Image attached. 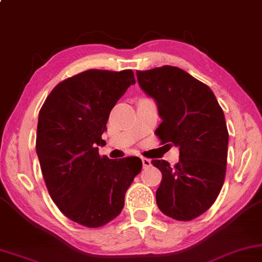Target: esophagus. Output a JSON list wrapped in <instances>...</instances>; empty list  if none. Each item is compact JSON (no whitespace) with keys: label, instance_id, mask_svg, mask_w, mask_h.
<instances>
[{"label":"esophagus","instance_id":"esophagus-1","mask_svg":"<svg viewBox=\"0 0 262 262\" xmlns=\"http://www.w3.org/2000/svg\"><path fill=\"white\" fill-rule=\"evenodd\" d=\"M141 160H142V165H144V167H149L152 165L151 160L147 159V158H144V157H142Z\"/></svg>","mask_w":262,"mask_h":262}]
</instances>
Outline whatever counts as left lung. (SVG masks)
<instances>
[{"mask_svg":"<svg viewBox=\"0 0 262 262\" xmlns=\"http://www.w3.org/2000/svg\"><path fill=\"white\" fill-rule=\"evenodd\" d=\"M137 76L162 118L157 137L180 149L175 166L152 160L163 175L157 205L167 217L191 221L212 206L224 183L229 144L224 113L210 87L181 68L164 66L138 71Z\"/></svg>","mask_w":262,"mask_h":262,"instance_id":"left-lung-1","label":"left lung"}]
</instances>
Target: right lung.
Masks as SVG:
<instances>
[{
  "mask_svg": "<svg viewBox=\"0 0 262 262\" xmlns=\"http://www.w3.org/2000/svg\"><path fill=\"white\" fill-rule=\"evenodd\" d=\"M133 71L90 69L58 83L39 111L36 149L49 194L66 217L87 228L121 213L141 171L139 157H100L110 111L134 85Z\"/></svg>",
  "mask_w": 262,
  "mask_h": 262,
  "instance_id": "obj_1",
  "label": "right lung"
}]
</instances>
